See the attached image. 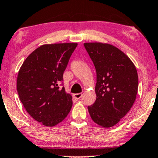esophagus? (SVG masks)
<instances>
[{"mask_svg": "<svg viewBox=\"0 0 158 158\" xmlns=\"http://www.w3.org/2000/svg\"><path fill=\"white\" fill-rule=\"evenodd\" d=\"M81 96H82V94L81 93H77V94H73V97L77 99V100H79V99H80L81 98Z\"/></svg>", "mask_w": 158, "mask_h": 158, "instance_id": "obj_1", "label": "esophagus"}]
</instances>
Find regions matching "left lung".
Masks as SVG:
<instances>
[{"mask_svg":"<svg viewBox=\"0 0 158 158\" xmlns=\"http://www.w3.org/2000/svg\"><path fill=\"white\" fill-rule=\"evenodd\" d=\"M97 73L96 100L88 106L94 123L104 128L117 124L130 110L138 91V74L130 58L115 46L86 43Z\"/></svg>","mask_w":158,"mask_h":158,"instance_id":"8db88e82","label":"left lung"}]
</instances>
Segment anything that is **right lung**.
Here are the masks:
<instances>
[{"instance_id": "obj_1", "label": "right lung", "mask_w": 158, "mask_h": 158, "mask_svg": "<svg viewBox=\"0 0 158 158\" xmlns=\"http://www.w3.org/2000/svg\"><path fill=\"white\" fill-rule=\"evenodd\" d=\"M77 46V43L42 45L26 58L19 71L16 89L21 102L27 113L45 127L64 121L72 107V97L59 84Z\"/></svg>"}]
</instances>
